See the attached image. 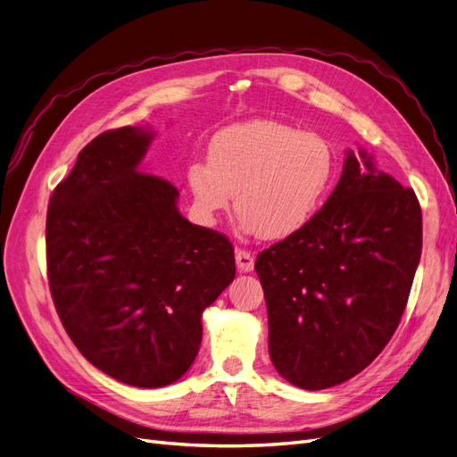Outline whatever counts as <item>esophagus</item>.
Segmentation results:
<instances>
[{
	"label": "esophagus",
	"mask_w": 457,
	"mask_h": 457,
	"mask_svg": "<svg viewBox=\"0 0 457 457\" xmlns=\"http://www.w3.org/2000/svg\"><path fill=\"white\" fill-rule=\"evenodd\" d=\"M234 257H237V267L240 272H252L253 267H255V259L250 252L245 250H240V247H237L234 250Z\"/></svg>",
	"instance_id": "34e87169"
}]
</instances>
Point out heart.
<instances>
[{"label": "heart", "instance_id": "1", "mask_svg": "<svg viewBox=\"0 0 457 457\" xmlns=\"http://www.w3.org/2000/svg\"><path fill=\"white\" fill-rule=\"evenodd\" d=\"M334 175L336 154L324 137L253 120L217 131L207 162L190 163L187 179L205 220L213 223L237 195L244 232L284 240L320 212Z\"/></svg>", "mask_w": 457, "mask_h": 457}]
</instances>
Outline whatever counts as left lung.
I'll return each instance as SVG.
<instances>
[{"label":"left lung","instance_id":"8db88e82","mask_svg":"<svg viewBox=\"0 0 457 457\" xmlns=\"http://www.w3.org/2000/svg\"><path fill=\"white\" fill-rule=\"evenodd\" d=\"M420 257L413 190L347 150L322 210L255 261L276 371L307 391L362 371L398 328Z\"/></svg>","mask_w":457,"mask_h":457}]
</instances>
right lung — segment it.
Masks as SVG:
<instances>
[{
	"mask_svg": "<svg viewBox=\"0 0 457 457\" xmlns=\"http://www.w3.org/2000/svg\"><path fill=\"white\" fill-rule=\"evenodd\" d=\"M150 128L106 131L79 152L47 210V276L78 351L121 383L156 389L183 378L202 314L234 280L227 237L188 223L179 190L139 165Z\"/></svg>",
	"mask_w": 457,
	"mask_h": 457,
	"instance_id": "right-lung-1",
	"label": "right lung"
}]
</instances>
